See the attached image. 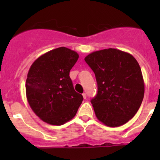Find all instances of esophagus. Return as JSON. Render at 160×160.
Here are the masks:
<instances>
[{
    "label": "esophagus",
    "instance_id": "34e87169",
    "mask_svg": "<svg viewBox=\"0 0 160 160\" xmlns=\"http://www.w3.org/2000/svg\"><path fill=\"white\" fill-rule=\"evenodd\" d=\"M82 97H83V98L84 99H86V93H82Z\"/></svg>",
    "mask_w": 160,
    "mask_h": 160
}]
</instances>
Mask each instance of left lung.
Instances as JSON below:
<instances>
[{
  "label": "left lung",
  "instance_id": "8db88e82",
  "mask_svg": "<svg viewBox=\"0 0 160 160\" xmlns=\"http://www.w3.org/2000/svg\"><path fill=\"white\" fill-rule=\"evenodd\" d=\"M84 60L96 78L98 92L91 103L98 120L110 127L126 123L144 98V82L137 60L113 48L95 51Z\"/></svg>",
  "mask_w": 160,
  "mask_h": 160
}]
</instances>
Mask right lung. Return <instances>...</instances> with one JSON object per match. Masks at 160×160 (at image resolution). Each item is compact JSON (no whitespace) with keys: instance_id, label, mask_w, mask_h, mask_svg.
I'll return each mask as SVG.
<instances>
[{"instance_id":"1","label":"right lung","mask_w":160,"mask_h":160,"mask_svg":"<svg viewBox=\"0 0 160 160\" xmlns=\"http://www.w3.org/2000/svg\"><path fill=\"white\" fill-rule=\"evenodd\" d=\"M78 58L75 51L59 47L40 56L29 69L27 100L34 113L47 123L61 126L71 120L83 100L69 76Z\"/></svg>"}]
</instances>
